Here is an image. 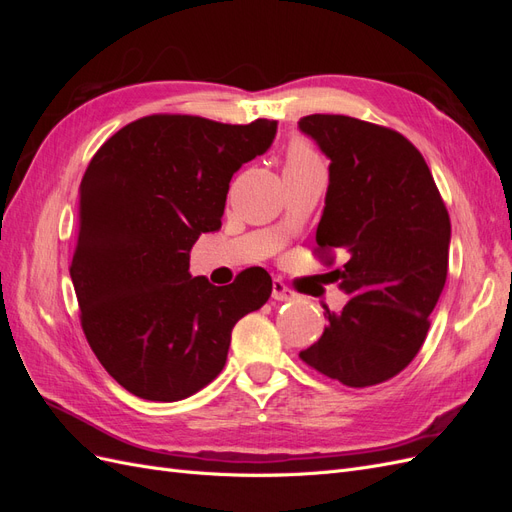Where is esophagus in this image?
Here are the masks:
<instances>
[{"instance_id":"esophagus-1","label":"esophagus","mask_w":512,"mask_h":512,"mask_svg":"<svg viewBox=\"0 0 512 512\" xmlns=\"http://www.w3.org/2000/svg\"><path fill=\"white\" fill-rule=\"evenodd\" d=\"M271 297L275 299V301H292L294 297H297V294H294L282 280L280 277H275L273 280V292H271Z\"/></svg>"}]
</instances>
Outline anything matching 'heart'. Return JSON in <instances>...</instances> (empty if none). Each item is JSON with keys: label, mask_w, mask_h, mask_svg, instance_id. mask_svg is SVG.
<instances>
[{"label": "heart", "mask_w": 512, "mask_h": 512, "mask_svg": "<svg viewBox=\"0 0 512 512\" xmlns=\"http://www.w3.org/2000/svg\"><path fill=\"white\" fill-rule=\"evenodd\" d=\"M322 166L318 149L303 136H294L286 149V168Z\"/></svg>", "instance_id": "obj_1"}]
</instances>
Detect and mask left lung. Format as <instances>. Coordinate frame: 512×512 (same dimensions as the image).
<instances>
[{
  "label": "left lung",
  "mask_w": 512,
  "mask_h": 512,
  "mask_svg": "<svg viewBox=\"0 0 512 512\" xmlns=\"http://www.w3.org/2000/svg\"><path fill=\"white\" fill-rule=\"evenodd\" d=\"M299 128L331 158L314 256L350 301L301 361L352 389L391 380L421 350L448 271L451 218L425 158L404 134L346 115Z\"/></svg>",
  "instance_id": "8db88e82"
}]
</instances>
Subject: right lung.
I'll return each instance as SVG.
<instances>
[{
	"mask_svg": "<svg viewBox=\"0 0 512 512\" xmlns=\"http://www.w3.org/2000/svg\"><path fill=\"white\" fill-rule=\"evenodd\" d=\"M275 130L273 119L160 113L123 126L91 158L70 277L91 350L132 395L179 401L205 389L237 320L271 297L265 269L213 286L190 275V252L222 226L232 175Z\"/></svg>",
	"mask_w": 512,
	"mask_h": 512,
	"instance_id": "right-lung-1",
	"label": "right lung"
}]
</instances>
